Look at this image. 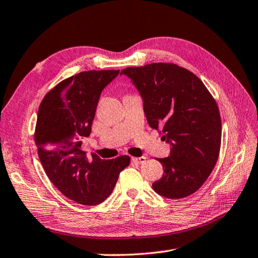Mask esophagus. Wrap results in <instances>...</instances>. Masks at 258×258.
I'll list each match as a JSON object with an SVG mask.
<instances>
[{
	"instance_id": "34e87169",
	"label": "esophagus",
	"mask_w": 258,
	"mask_h": 258,
	"mask_svg": "<svg viewBox=\"0 0 258 258\" xmlns=\"http://www.w3.org/2000/svg\"><path fill=\"white\" fill-rule=\"evenodd\" d=\"M133 161L136 164H144L146 161V157L145 156H142V157H135L133 158Z\"/></svg>"
}]
</instances>
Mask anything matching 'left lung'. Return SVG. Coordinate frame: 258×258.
Returning <instances> with one entry per match:
<instances>
[{"instance_id": "left-lung-1", "label": "left lung", "mask_w": 258, "mask_h": 258, "mask_svg": "<svg viewBox=\"0 0 258 258\" xmlns=\"http://www.w3.org/2000/svg\"><path fill=\"white\" fill-rule=\"evenodd\" d=\"M139 91L149 126L170 145L158 158L164 175L153 183L159 196L181 199L192 195L210 176L221 146L217 102L203 82L173 63H151L123 69Z\"/></svg>"}]
</instances>
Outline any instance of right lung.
<instances>
[{
  "mask_svg": "<svg viewBox=\"0 0 258 258\" xmlns=\"http://www.w3.org/2000/svg\"><path fill=\"white\" fill-rule=\"evenodd\" d=\"M119 70H90L68 78L41 101L35 130L38 157L47 177L68 199L85 206L103 202L114 189L118 175L130 165L128 156L88 158L82 137L91 133L103 89Z\"/></svg>",
  "mask_w": 258,
  "mask_h": 258,
  "instance_id": "right-lung-1",
  "label": "right lung"
}]
</instances>
